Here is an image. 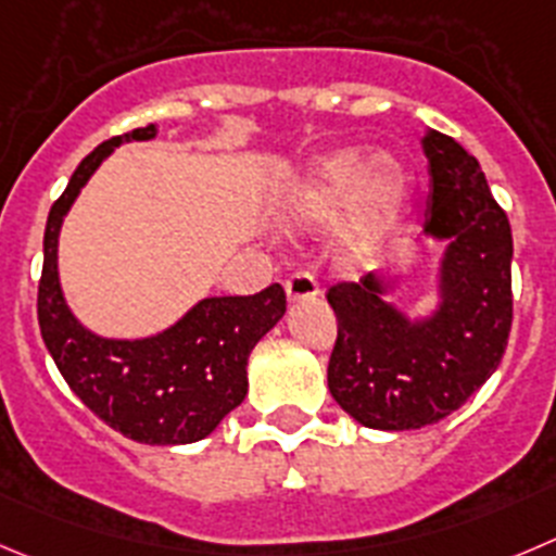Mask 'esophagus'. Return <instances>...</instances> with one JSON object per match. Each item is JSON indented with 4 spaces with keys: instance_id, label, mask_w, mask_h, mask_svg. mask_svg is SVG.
Instances as JSON below:
<instances>
[{
    "instance_id": "obj_1",
    "label": "esophagus",
    "mask_w": 556,
    "mask_h": 556,
    "mask_svg": "<svg viewBox=\"0 0 556 556\" xmlns=\"http://www.w3.org/2000/svg\"><path fill=\"white\" fill-rule=\"evenodd\" d=\"M319 294V283H316V278L311 273H305V269H298V273H292L287 278V298L289 303H300V300H311Z\"/></svg>"
}]
</instances>
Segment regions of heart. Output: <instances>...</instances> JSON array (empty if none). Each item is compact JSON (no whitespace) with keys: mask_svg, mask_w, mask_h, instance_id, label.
Here are the masks:
<instances>
[{"mask_svg":"<svg viewBox=\"0 0 556 556\" xmlns=\"http://www.w3.org/2000/svg\"><path fill=\"white\" fill-rule=\"evenodd\" d=\"M409 193V168L390 152L366 157L361 150H338L319 157L289 193L287 220L292 226L327 224L349 204L346 242L352 251H366L393 231Z\"/></svg>","mask_w":556,"mask_h":556,"instance_id":"1","label":"heart"}]
</instances>
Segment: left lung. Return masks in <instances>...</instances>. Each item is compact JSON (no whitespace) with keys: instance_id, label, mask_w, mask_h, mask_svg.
Segmentation results:
<instances>
[{"instance_id":"left-lung-1","label":"left lung","mask_w":556,"mask_h":556,"mask_svg":"<svg viewBox=\"0 0 556 556\" xmlns=\"http://www.w3.org/2000/svg\"><path fill=\"white\" fill-rule=\"evenodd\" d=\"M422 152L431 174L422 237L445 242L431 314L388 303L399 281L379 273L327 292L338 319L327 388L346 415L379 431H412L456 412L496 371L510 336L505 210L456 139L426 130Z\"/></svg>"}]
</instances>
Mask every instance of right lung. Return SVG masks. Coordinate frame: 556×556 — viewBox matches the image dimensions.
<instances>
[{"label": "right lung", "mask_w": 556, "mask_h": 556, "mask_svg": "<svg viewBox=\"0 0 556 556\" xmlns=\"http://www.w3.org/2000/svg\"><path fill=\"white\" fill-rule=\"evenodd\" d=\"M155 136V125L114 136L78 163L46 220L37 321L65 382L100 420L144 445H190L242 404L248 354L283 319L287 294L273 283L248 298H204L147 338H103L73 316L60 283L62 220L116 147Z\"/></svg>", "instance_id": "right-lung-1"}]
</instances>
